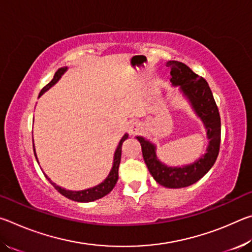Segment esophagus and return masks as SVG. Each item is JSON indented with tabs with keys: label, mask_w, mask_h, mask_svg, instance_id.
<instances>
[{
	"label": "esophagus",
	"mask_w": 252,
	"mask_h": 252,
	"mask_svg": "<svg viewBox=\"0 0 252 252\" xmlns=\"http://www.w3.org/2000/svg\"><path fill=\"white\" fill-rule=\"evenodd\" d=\"M141 130H142V125L140 122H133L129 127V132L132 135L139 133Z\"/></svg>",
	"instance_id": "1"
}]
</instances>
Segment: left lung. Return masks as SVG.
<instances>
[{
    "instance_id": "1",
    "label": "left lung",
    "mask_w": 252,
    "mask_h": 252,
    "mask_svg": "<svg viewBox=\"0 0 252 252\" xmlns=\"http://www.w3.org/2000/svg\"><path fill=\"white\" fill-rule=\"evenodd\" d=\"M171 71V82L173 85H180L183 93L189 97L195 112L202 119L208 130V138L210 139L207 153L203 157L183 168L165 167L157 159L156 148L141 136H136L141 144L144 162L151 176L159 185L165 188H185L199 181L209 170L212 168L218 158L221 141V121L218 106L213 99L211 89L202 76H199L186 65L178 61L167 63Z\"/></svg>"
}]
</instances>
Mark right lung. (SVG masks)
<instances>
[{
    "mask_svg": "<svg viewBox=\"0 0 252 252\" xmlns=\"http://www.w3.org/2000/svg\"><path fill=\"white\" fill-rule=\"evenodd\" d=\"M66 70V67H61V69H59L57 72H55V74L53 76V79L50 81V82L45 85V87L42 89L41 92H40V95L43 94V93L49 90V89L52 87L54 83H57V81L61 78V75L64 73ZM127 139V134L123 135V138L121 139L120 143H119V146L117 148V151H116V155H114V162H113V168L111 170L110 174L108 176V178L105 179V180L101 183V185L96 186L94 188H91V189H88V190H83V191H69V190H64L62 189V188H60L59 186L55 185V183L51 182L50 179L46 177V179L51 182V185H52L55 189H57L60 193L62 195H64V197L69 198L71 200H73V201H78V202H90V201H94V200H97L100 198H103L104 195L108 194L109 192L112 191V189L114 188V186L117 185V181H118V178H119V165H120V161H121V153H122V143L125 142V140ZM33 150H34V147H33ZM34 156L36 158L35 152H34Z\"/></svg>",
    "mask_w": 252,
    "mask_h": 252,
    "instance_id": "obj_1",
    "label": "right lung"
}]
</instances>
